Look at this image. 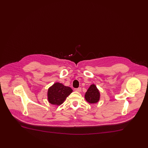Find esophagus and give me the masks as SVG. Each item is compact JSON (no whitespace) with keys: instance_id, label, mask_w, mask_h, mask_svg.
I'll return each mask as SVG.
<instances>
[{"instance_id":"obj_1","label":"esophagus","mask_w":148,"mask_h":148,"mask_svg":"<svg viewBox=\"0 0 148 148\" xmlns=\"http://www.w3.org/2000/svg\"><path fill=\"white\" fill-rule=\"evenodd\" d=\"M74 90L76 91V92H80L82 90V89L81 88H75L74 89Z\"/></svg>"}]
</instances>
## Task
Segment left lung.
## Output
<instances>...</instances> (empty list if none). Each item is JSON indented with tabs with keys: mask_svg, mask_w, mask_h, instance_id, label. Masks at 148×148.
Wrapping results in <instances>:
<instances>
[{
	"mask_svg": "<svg viewBox=\"0 0 148 148\" xmlns=\"http://www.w3.org/2000/svg\"><path fill=\"white\" fill-rule=\"evenodd\" d=\"M85 98L88 103L90 104L98 102L100 99V92L95 85H91L89 88L85 93Z\"/></svg>",
	"mask_w": 148,
	"mask_h": 148,
	"instance_id": "obj_1",
	"label": "left lung"
}]
</instances>
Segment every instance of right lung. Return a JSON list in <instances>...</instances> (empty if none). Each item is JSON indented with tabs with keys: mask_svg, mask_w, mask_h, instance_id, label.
<instances>
[{
	"mask_svg": "<svg viewBox=\"0 0 148 148\" xmlns=\"http://www.w3.org/2000/svg\"><path fill=\"white\" fill-rule=\"evenodd\" d=\"M73 92L72 89L63 84L56 83L50 87L48 91V99L50 104L59 106Z\"/></svg>",
	"mask_w": 148,
	"mask_h": 148,
	"instance_id": "1",
	"label": "right lung"
}]
</instances>
